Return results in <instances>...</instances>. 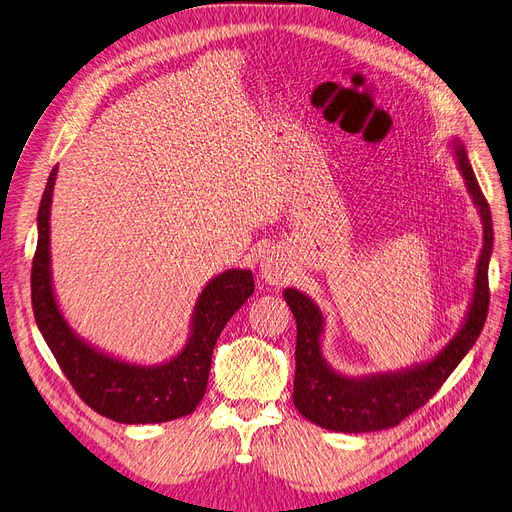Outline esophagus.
Masks as SVG:
<instances>
[{
    "label": "esophagus",
    "instance_id": "34e87169",
    "mask_svg": "<svg viewBox=\"0 0 512 512\" xmlns=\"http://www.w3.org/2000/svg\"><path fill=\"white\" fill-rule=\"evenodd\" d=\"M262 277H265V282H269V284H282V282H286V271L280 262L273 258H267L265 262H262Z\"/></svg>",
    "mask_w": 512,
    "mask_h": 512
}]
</instances>
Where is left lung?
Listing matches in <instances>:
<instances>
[{
  "instance_id": "1",
  "label": "left lung",
  "mask_w": 512,
  "mask_h": 512,
  "mask_svg": "<svg viewBox=\"0 0 512 512\" xmlns=\"http://www.w3.org/2000/svg\"><path fill=\"white\" fill-rule=\"evenodd\" d=\"M459 168L483 218V252H480L474 299L466 324L459 335L436 359L404 374L350 380L335 374L320 356L322 314L299 290L288 288L284 299L297 320V348H294V406L309 421L344 433L378 431L399 425L436 395L463 356L474 346L485 327L489 312V256L493 250V224L489 203L480 190L463 145H455Z\"/></svg>"
}]
</instances>
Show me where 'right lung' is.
<instances>
[{
	"label": "right lung",
	"mask_w": 512,
	"mask_h": 512,
	"mask_svg": "<svg viewBox=\"0 0 512 512\" xmlns=\"http://www.w3.org/2000/svg\"><path fill=\"white\" fill-rule=\"evenodd\" d=\"M57 168L51 170L38 211V245L32 262V305L38 329L55 361L85 404L117 423H164L194 412L211 371L213 348L232 314L250 299L254 277L232 269L215 277L198 297L190 344L170 363L136 367L104 356L76 339L55 305L49 269V209Z\"/></svg>",
	"instance_id": "add662e5"
}]
</instances>
